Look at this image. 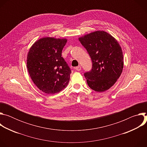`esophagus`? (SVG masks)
<instances>
[{"label": "esophagus", "mask_w": 147, "mask_h": 147, "mask_svg": "<svg viewBox=\"0 0 147 147\" xmlns=\"http://www.w3.org/2000/svg\"><path fill=\"white\" fill-rule=\"evenodd\" d=\"M75 69L77 70V71H80V70L81 69V66H77V67H76V68H75Z\"/></svg>", "instance_id": "obj_1"}]
</instances>
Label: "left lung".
Returning a JSON list of instances; mask_svg holds the SVG:
<instances>
[{
	"instance_id": "left-lung-1",
	"label": "left lung",
	"mask_w": 147,
	"mask_h": 147,
	"mask_svg": "<svg viewBox=\"0 0 147 147\" xmlns=\"http://www.w3.org/2000/svg\"><path fill=\"white\" fill-rule=\"evenodd\" d=\"M92 61V69L84 74L88 86L97 92L109 89L119 78L123 56L117 41L105 31H96L79 38Z\"/></svg>"
}]
</instances>
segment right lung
<instances>
[{"label":"right lung","instance_id":"right-lung-1","mask_svg":"<svg viewBox=\"0 0 147 147\" xmlns=\"http://www.w3.org/2000/svg\"><path fill=\"white\" fill-rule=\"evenodd\" d=\"M65 39L44 38L30 48L27 56V69L36 87L48 94L59 92L66 87L71 73L61 52Z\"/></svg>","mask_w":147,"mask_h":147}]
</instances>
